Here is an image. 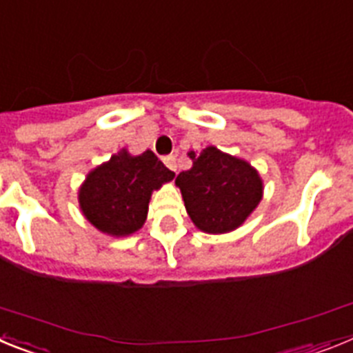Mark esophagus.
<instances>
[{"mask_svg": "<svg viewBox=\"0 0 353 353\" xmlns=\"http://www.w3.org/2000/svg\"><path fill=\"white\" fill-rule=\"evenodd\" d=\"M162 161H164V164H166L171 171L176 173V159H174V155H168V157H164Z\"/></svg>", "mask_w": 353, "mask_h": 353, "instance_id": "esophagus-1", "label": "esophagus"}]
</instances>
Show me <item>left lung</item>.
I'll use <instances>...</instances> for the list:
<instances>
[{
  "label": "left lung",
  "mask_w": 353,
  "mask_h": 353,
  "mask_svg": "<svg viewBox=\"0 0 353 353\" xmlns=\"http://www.w3.org/2000/svg\"><path fill=\"white\" fill-rule=\"evenodd\" d=\"M192 168L176 176L185 210L205 233L233 232L244 224L263 196V182L248 161L215 146L189 152Z\"/></svg>",
  "instance_id": "1"
}]
</instances>
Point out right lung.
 Instances as JSON below:
<instances>
[{
	"label": "right lung",
	"mask_w": 353,
	"mask_h": 353,
	"mask_svg": "<svg viewBox=\"0 0 353 353\" xmlns=\"http://www.w3.org/2000/svg\"><path fill=\"white\" fill-rule=\"evenodd\" d=\"M173 176L152 150L130 155L121 148L90 171L79 189V207L99 232L132 235L145 224L152 192Z\"/></svg>",
	"instance_id": "add662e5"
}]
</instances>
